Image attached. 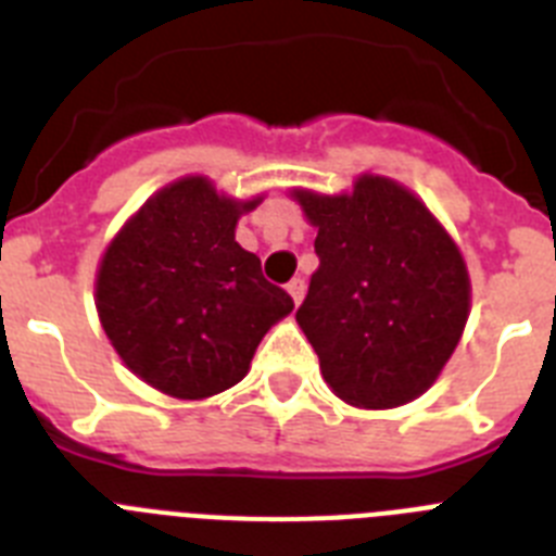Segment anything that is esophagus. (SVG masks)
<instances>
[{
  "label": "esophagus",
  "instance_id": "1",
  "mask_svg": "<svg viewBox=\"0 0 556 556\" xmlns=\"http://www.w3.org/2000/svg\"><path fill=\"white\" fill-rule=\"evenodd\" d=\"M288 293H291L293 305H302V299H305V279H291L288 282Z\"/></svg>",
  "mask_w": 556,
  "mask_h": 556
}]
</instances>
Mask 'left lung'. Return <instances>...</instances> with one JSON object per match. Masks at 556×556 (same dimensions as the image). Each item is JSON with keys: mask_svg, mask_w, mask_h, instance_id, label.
<instances>
[{"mask_svg": "<svg viewBox=\"0 0 556 556\" xmlns=\"http://www.w3.org/2000/svg\"><path fill=\"white\" fill-rule=\"evenodd\" d=\"M318 229V268L296 311L327 386L358 408L431 389L470 313L453 238L403 185L361 176L350 195L293 190Z\"/></svg>", "mask_w": 556, "mask_h": 556, "instance_id": "left-lung-1", "label": "left lung"}]
</instances>
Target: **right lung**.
Instances as JSON below:
<instances>
[{"instance_id": "add662e5", "label": "right lung", "mask_w": 556, "mask_h": 556, "mask_svg": "<svg viewBox=\"0 0 556 556\" xmlns=\"http://www.w3.org/2000/svg\"><path fill=\"white\" fill-rule=\"evenodd\" d=\"M210 178H178L142 204L100 260L94 302L125 366L178 400H204L245 378L263 336L293 299L235 240L243 212Z\"/></svg>"}]
</instances>
